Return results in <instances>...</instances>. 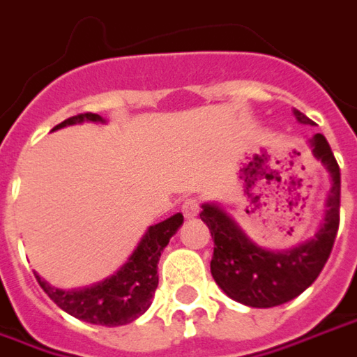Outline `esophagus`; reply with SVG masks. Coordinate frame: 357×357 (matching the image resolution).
Listing matches in <instances>:
<instances>
[{
    "instance_id": "obj_1",
    "label": "esophagus",
    "mask_w": 357,
    "mask_h": 357,
    "mask_svg": "<svg viewBox=\"0 0 357 357\" xmlns=\"http://www.w3.org/2000/svg\"><path fill=\"white\" fill-rule=\"evenodd\" d=\"M181 210H183L184 218H188V220H190V218H196V215L200 213V202H198L196 198H188V200H184L183 202V208H181Z\"/></svg>"
}]
</instances>
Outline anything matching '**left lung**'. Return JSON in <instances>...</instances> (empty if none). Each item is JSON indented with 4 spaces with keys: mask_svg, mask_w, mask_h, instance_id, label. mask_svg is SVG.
<instances>
[{
    "mask_svg": "<svg viewBox=\"0 0 357 357\" xmlns=\"http://www.w3.org/2000/svg\"><path fill=\"white\" fill-rule=\"evenodd\" d=\"M301 124L313 120L296 110ZM313 155L328 169L333 188L326 200V213L319 233L305 245L286 252H272L257 247L218 206H204L200 218L213 239L210 268L215 284L243 305L276 307L303 294L313 284L331 257L340 225V167L323 134L311 137Z\"/></svg>",
    "mask_w": 357,
    "mask_h": 357,
    "instance_id": "left-lung-1",
    "label": "left lung"
}]
</instances>
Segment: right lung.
<instances>
[{"instance_id": "right-lung-1", "label": "right lung", "mask_w": 357, "mask_h": 357, "mask_svg": "<svg viewBox=\"0 0 357 357\" xmlns=\"http://www.w3.org/2000/svg\"><path fill=\"white\" fill-rule=\"evenodd\" d=\"M83 120L100 122L102 118L93 112H83V114L63 120L56 128L83 122ZM183 213H174L169 220L151 225L126 264L99 286L79 289V291H63L46 284L38 274L34 276L46 291V296L50 297L56 305L79 321L91 324H105V326H120V324L132 323L139 314L146 313L147 307L151 305V297L159 284V276H157L159 257L167 247L169 239L183 225Z\"/></svg>"}]
</instances>
